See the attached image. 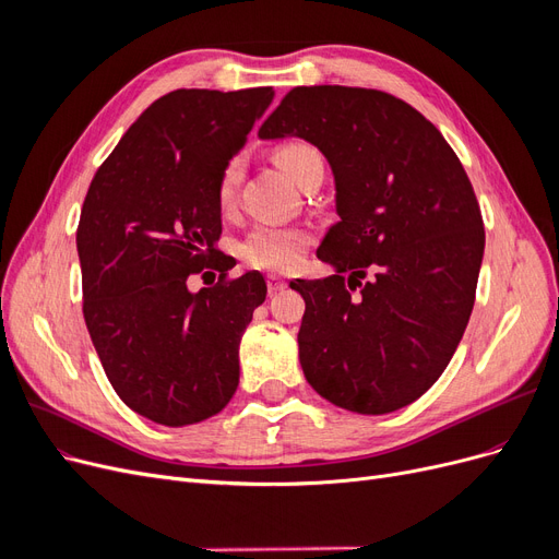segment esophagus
I'll return each mask as SVG.
<instances>
[{
    "label": "esophagus",
    "mask_w": 559,
    "mask_h": 559,
    "mask_svg": "<svg viewBox=\"0 0 559 559\" xmlns=\"http://www.w3.org/2000/svg\"><path fill=\"white\" fill-rule=\"evenodd\" d=\"M265 284H267V292L270 294H277V292H282L284 286H286V282L282 277H277V275H267Z\"/></svg>",
    "instance_id": "34e87169"
}]
</instances>
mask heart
<instances>
[{
	"label": "heart",
	"instance_id": "heart-1",
	"mask_svg": "<svg viewBox=\"0 0 559 559\" xmlns=\"http://www.w3.org/2000/svg\"><path fill=\"white\" fill-rule=\"evenodd\" d=\"M317 151L306 142H284L275 148V163L282 170L289 175L294 181L300 179L302 170L317 160ZM242 179V158L235 156L230 158L222 175L216 179V200L222 207H228L235 193H238V183ZM310 245V233L296 228V226H273V224H261L253 226L238 247L240 259L261 270H292L298 265L302 251Z\"/></svg>",
	"mask_w": 559,
	"mask_h": 559
}]
</instances>
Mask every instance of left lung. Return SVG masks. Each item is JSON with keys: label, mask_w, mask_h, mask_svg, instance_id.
I'll return each mask as SVG.
<instances>
[{"label": "left lung", "mask_w": 559, "mask_h": 559, "mask_svg": "<svg viewBox=\"0 0 559 559\" xmlns=\"http://www.w3.org/2000/svg\"><path fill=\"white\" fill-rule=\"evenodd\" d=\"M259 138L314 144L335 179L341 222L317 249L335 275L292 282L306 300L302 373L352 413L417 401L462 341L483 263L480 205L460 158L417 109L373 88L298 86Z\"/></svg>", "instance_id": "obj_1"}]
</instances>
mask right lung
I'll list each match as a JSON object with an SVG mask.
<instances>
[{"label":"right lung","mask_w":559,"mask_h":559,"mask_svg":"<svg viewBox=\"0 0 559 559\" xmlns=\"http://www.w3.org/2000/svg\"><path fill=\"white\" fill-rule=\"evenodd\" d=\"M273 95L263 86L158 97L83 200V319L116 394L156 425H198L238 389L242 333L267 286L257 270L226 277L216 179ZM205 269H218L219 282L189 293L185 282Z\"/></svg>","instance_id":"1"}]
</instances>
